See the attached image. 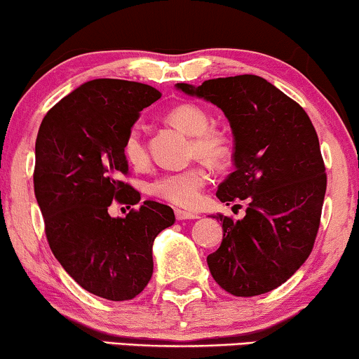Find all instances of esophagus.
Returning <instances> with one entry per match:
<instances>
[{
	"instance_id": "obj_1",
	"label": "esophagus",
	"mask_w": 359,
	"mask_h": 359,
	"mask_svg": "<svg viewBox=\"0 0 359 359\" xmlns=\"http://www.w3.org/2000/svg\"><path fill=\"white\" fill-rule=\"evenodd\" d=\"M175 215L178 220H194V219H199L198 214H193V212H186V210H181V209H176L175 210Z\"/></svg>"
}]
</instances>
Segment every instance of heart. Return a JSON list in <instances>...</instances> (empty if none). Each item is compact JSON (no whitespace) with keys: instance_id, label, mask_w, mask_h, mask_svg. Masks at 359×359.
Segmentation results:
<instances>
[{"instance_id":"obj_1","label":"heart","mask_w":359,"mask_h":359,"mask_svg":"<svg viewBox=\"0 0 359 359\" xmlns=\"http://www.w3.org/2000/svg\"><path fill=\"white\" fill-rule=\"evenodd\" d=\"M166 119L180 127L186 134L193 135L191 150L209 163H220L227 158L230 140L224 130L209 127L208 112L193 102H183L166 112ZM124 156L132 166L139 168L147 161V147L140 126H132L124 139ZM208 184V173L201 166L166 171L150 183V193L155 198L178 208H194L199 203L203 189Z\"/></svg>"}]
</instances>
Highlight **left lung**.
<instances>
[{"label":"left lung","mask_w":359,"mask_h":359,"mask_svg":"<svg viewBox=\"0 0 359 359\" xmlns=\"http://www.w3.org/2000/svg\"><path fill=\"white\" fill-rule=\"evenodd\" d=\"M222 109L235 142L230 173L217 188L222 203L247 199L245 217L222 222L220 247L208 257L215 283L237 297L269 292L309 258L327 189L317 132L306 111L257 75L176 85Z\"/></svg>","instance_id":"left-lung-1"}]
</instances>
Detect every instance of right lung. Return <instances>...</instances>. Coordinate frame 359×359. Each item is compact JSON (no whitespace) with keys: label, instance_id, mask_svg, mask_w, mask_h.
I'll return each instance as SVG.
<instances>
[{"label":"right lung","instance_id":"right-lung-1","mask_svg":"<svg viewBox=\"0 0 359 359\" xmlns=\"http://www.w3.org/2000/svg\"><path fill=\"white\" fill-rule=\"evenodd\" d=\"M160 97L144 83L86 81L47 112L37 134L34 191L52 253L83 289L109 301L144 291L154 240L175 224L173 209L155 201L126 217L107 212L112 199L140 201L121 181L129 173L122 147L140 111Z\"/></svg>","mask_w":359,"mask_h":359}]
</instances>
